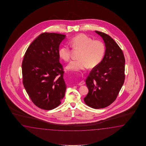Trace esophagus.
Instances as JSON below:
<instances>
[{
	"instance_id": "1",
	"label": "esophagus",
	"mask_w": 146,
	"mask_h": 146,
	"mask_svg": "<svg viewBox=\"0 0 146 146\" xmlns=\"http://www.w3.org/2000/svg\"><path fill=\"white\" fill-rule=\"evenodd\" d=\"M85 84V82L84 80L81 81L80 83H79V86H82V85H84Z\"/></svg>"
}]
</instances>
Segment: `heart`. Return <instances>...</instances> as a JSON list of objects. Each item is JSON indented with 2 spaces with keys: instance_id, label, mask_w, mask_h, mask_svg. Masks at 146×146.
Here are the masks:
<instances>
[{
  "instance_id": "heart-1",
  "label": "heart",
  "mask_w": 146,
  "mask_h": 146,
  "mask_svg": "<svg viewBox=\"0 0 146 146\" xmlns=\"http://www.w3.org/2000/svg\"><path fill=\"white\" fill-rule=\"evenodd\" d=\"M70 46L74 49L81 50L78 56L79 59L72 60L66 68L68 70L80 72L87 68H94L98 65L104 55L106 47L102 42L93 40L84 34H79L69 40ZM59 57L68 62L70 58V50L67 45H63L58 50Z\"/></svg>"
}]
</instances>
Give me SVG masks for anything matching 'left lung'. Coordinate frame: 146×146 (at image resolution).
<instances>
[{"instance_id": "1", "label": "left lung", "mask_w": 146, "mask_h": 146, "mask_svg": "<svg viewBox=\"0 0 146 146\" xmlns=\"http://www.w3.org/2000/svg\"><path fill=\"white\" fill-rule=\"evenodd\" d=\"M102 38L106 51L102 61L94 67L86 83L89 90L84 101L96 109L104 108L115 101L125 80V57L123 51L112 37L95 31Z\"/></svg>"}]
</instances>
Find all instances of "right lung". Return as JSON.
<instances>
[{
	"label": "right lung",
	"instance_id": "obj_1",
	"mask_svg": "<svg viewBox=\"0 0 146 146\" xmlns=\"http://www.w3.org/2000/svg\"><path fill=\"white\" fill-rule=\"evenodd\" d=\"M66 35L44 33L34 40L22 61L23 84L34 104L50 110L61 103L67 86L59 62V45Z\"/></svg>",
	"mask_w": 146,
	"mask_h": 146
}]
</instances>
